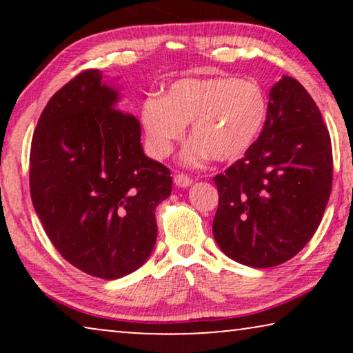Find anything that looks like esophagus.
Masks as SVG:
<instances>
[{
    "label": "esophagus",
    "mask_w": 353,
    "mask_h": 353,
    "mask_svg": "<svg viewBox=\"0 0 353 353\" xmlns=\"http://www.w3.org/2000/svg\"><path fill=\"white\" fill-rule=\"evenodd\" d=\"M173 181H175V185L178 188H188L191 186L192 180L188 175H185V173H176L175 176H173Z\"/></svg>",
    "instance_id": "1"
}]
</instances>
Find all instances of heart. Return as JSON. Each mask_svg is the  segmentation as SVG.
Here are the masks:
<instances>
[{"mask_svg":"<svg viewBox=\"0 0 353 353\" xmlns=\"http://www.w3.org/2000/svg\"><path fill=\"white\" fill-rule=\"evenodd\" d=\"M268 103L262 86L234 77L181 79L163 96L141 105V125L149 152L165 159L191 123L192 139L181 152L186 165L199 167L212 157L234 162L248 154L267 122Z\"/></svg>","mask_w":353,"mask_h":353,"instance_id":"heart-1","label":"heart"}]
</instances>
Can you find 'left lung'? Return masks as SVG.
Returning <instances> with one entry per match:
<instances>
[{
    "label": "left lung",
    "mask_w": 353,
    "mask_h": 353,
    "mask_svg": "<svg viewBox=\"0 0 353 353\" xmlns=\"http://www.w3.org/2000/svg\"><path fill=\"white\" fill-rule=\"evenodd\" d=\"M214 181L212 231L230 259L268 268L305 248L330 201L332 148L320 109L296 79L273 86L259 139Z\"/></svg>",
    "instance_id": "1"
}]
</instances>
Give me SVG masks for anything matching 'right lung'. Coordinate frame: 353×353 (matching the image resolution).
Returning a JSON list of instances; mask_svg holds the SVG:
<instances>
[{"mask_svg":"<svg viewBox=\"0 0 353 353\" xmlns=\"http://www.w3.org/2000/svg\"><path fill=\"white\" fill-rule=\"evenodd\" d=\"M88 69L54 93L32 138L30 194L52 245L91 276L117 279L151 255L170 170L149 159L138 119Z\"/></svg>","mask_w":353,"mask_h":353,"instance_id":"obj_1","label":"right lung"}]
</instances>
